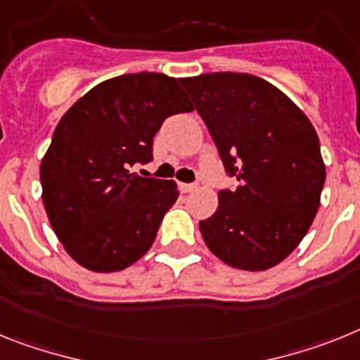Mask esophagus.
I'll return each mask as SVG.
<instances>
[{
    "label": "esophagus",
    "mask_w": 360,
    "mask_h": 360,
    "mask_svg": "<svg viewBox=\"0 0 360 360\" xmlns=\"http://www.w3.org/2000/svg\"><path fill=\"white\" fill-rule=\"evenodd\" d=\"M198 188V186H195V184H186V183H181L179 184V190L183 193H190V192H193V190Z\"/></svg>",
    "instance_id": "obj_1"
}]
</instances>
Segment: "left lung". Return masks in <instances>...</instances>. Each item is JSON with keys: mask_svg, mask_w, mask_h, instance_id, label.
<instances>
[{"mask_svg": "<svg viewBox=\"0 0 360 360\" xmlns=\"http://www.w3.org/2000/svg\"><path fill=\"white\" fill-rule=\"evenodd\" d=\"M179 81L237 179L199 223L206 246L239 270L277 266L304 239L321 205L326 167L314 124L286 94L252 74Z\"/></svg>", "mask_w": 360, "mask_h": 360, "instance_id": "8db88e82", "label": "left lung"}]
</instances>
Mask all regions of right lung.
<instances>
[{
    "label": "right lung",
    "mask_w": 360,
    "mask_h": 360,
    "mask_svg": "<svg viewBox=\"0 0 360 360\" xmlns=\"http://www.w3.org/2000/svg\"><path fill=\"white\" fill-rule=\"evenodd\" d=\"M193 110L176 77L137 72L112 77L59 120L39 167L41 199L65 252L90 271H120L154 245L177 201L176 181L128 168L152 159L168 115Z\"/></svg>",
    "instance_id": "right-lung-1"
}]
</instances>
